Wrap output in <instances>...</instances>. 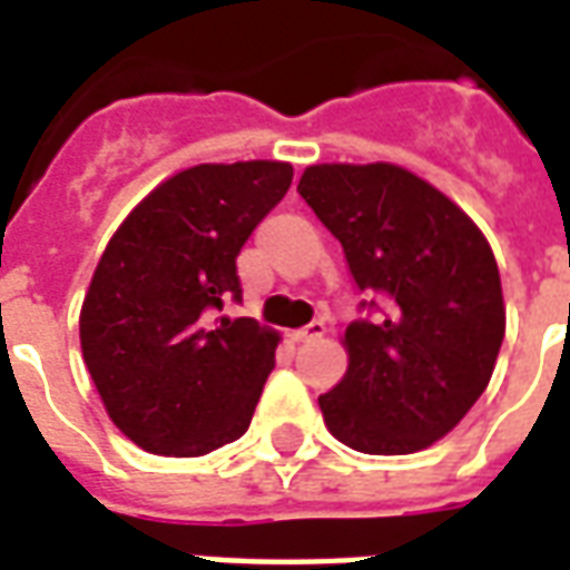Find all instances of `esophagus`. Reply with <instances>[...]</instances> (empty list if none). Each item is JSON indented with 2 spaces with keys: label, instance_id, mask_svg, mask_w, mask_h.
I'll return each mask as SVG.
<instances>
[{
  "label": "esophagus",
  "instance_id": "obj_1",
  "mask_svg": "<svg viewBox=\"0 0 570 570\" xmlns=\"http://www.w3.org/2000/svg\"><path fill=\"white\" fill-rule=\"evenodd\" d=\"M323 333H326L323 321H311L308 326H302V330L293 333V342H314V338H323Z\"/></svg>",
  "mask_w": 570,
  "mask_h": 570
}]
</instances>
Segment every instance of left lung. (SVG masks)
Instances as JSON below:
<instances>
[{"instance_id": "obj_1", "label": "left lung", "mask_w": 570, "mask_h": 570, "mask_svg": "<svg viewBox=\"0 0 570 570\" xmlns=\"http://www.w3.org/2000/svg\"><path fill=\"white\" fill-rule=\"evenodd\" d=\"M298 195L345 249L360 302L345 330L347 372L321 412L366 454H412L442 440L489 387L507 311L476 223L396 164H314ZM380 302L375 303L374 298Z\"/></svg>"}]
</instances>
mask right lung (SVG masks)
<instances>
[{
  "label": "right lung",
  "instance_id": "add662e5",
  "mask_svg": "<svg viewBox=\"0 0 570 570\" xmlns=\"http://www.w3.org/2000/svg\"><path fill=\"white\" fill-rule=\"evenodd\" d=\"M293 164L179 170L128 213L81 305V357L109 419L151 454L195 458L244 436L281 335L216 317L240 298L237 253L281 204Z\"/></svg>",
  "mask_w": 570,
  "mask_h": 570
}]
</instances>
